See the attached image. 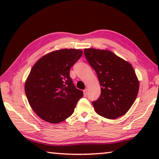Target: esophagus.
Returning a JSON list of instances; mask_svg holds the SVG:
<instances>
[{
	"mask_svg": "<svg viewBox=\"0 0 159 159\" xmlns=\"http://www.w3.org/2000/svg\"><path fill=\"white\" fill-rule=\"evenodd\" d=\"M83 93H84V95H87V94H88V89H84V90H83Z\"/></svg>",
	"mask_w": 159,
	"mask_h": 159,
	"instance_id": "1",
	"label": "esophagus"
}]
</instances>
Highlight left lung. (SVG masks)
Returning <instances> with one entry per match:
<instances>
[{"instance_id":"1","label":"left lung","mask_w":159,"mask_h":159,"mask_svg":"<svg viewBox=\"0 0 159 159\" xmlns=\"http://www.w3.org/2000/svg\"><path fill=\"white\" fill-rule=\"evenodd\" d=\"M84 52L101 87L99 98L93 101L95 112L109 119L123 116L134 103L139 90L133 67L107 50L87 48Z\"/></svg>"}]
</instances>
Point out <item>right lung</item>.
Listing matches in <instances>:
<instances>
[{
	"label": "right lung",
	"instance_id": "obj_1",
	"mask_svg": "<svg viewBox=\"0 0 159 159\" xmlns=\"http://www.w3.org/2000/svg\"><path fill=\"white\" fill-rule=\"evenodd\" d=\"M82 55L81 50H58L43 56L32 66L25 82L26 96L32 110L44 121H64L83 96L69 76L71 67Z\"/></svg>",
	"mask_w": 159,
	"mask_h": 159
}]
</instances>
